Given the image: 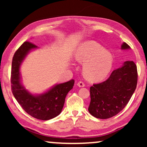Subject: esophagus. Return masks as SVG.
Instances as JSON below:
<instances>
[{
    "instance_id": "esophagus-1",
    "label": "esophagus",
    "mask_w": 147,
    "mask_h": 147,
    "mask_svg": "<svg viewBox=\"0 0 147 147\" xmlns=\"http://www.w3.org/2000/svg\"><path fill=\"white\" fill-rule=\"evenodd\" d=\"M77 85H78V86H79V87H80V88H83L85 86V84H84V82H79L77 84Z\"/></svg>"
}]
</instances>
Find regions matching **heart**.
I'll return each mask as SVG.
<instances>
[{
    "instance_id": "heart-1",
    "label": "heart",
    "mask_w": 147,
    "mask_h": 147,
    "mask_svg": "<svg viewBox=\"0 0 147 147\" xmlns=\"http://www.w3.org/2000/svg\"><path fill=\"white\" fill-rule=\"evenodd\" d=\"M75 59L84 63V75L92 81H100L107 77L113 65L112 54L94 41L82 43L76 50Z\"/></svg>"
}]
</instances>
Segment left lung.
I'll use <instances>...</instances> for the list:
<instances>
[{
    "label": "left lung",
    "instance_id": "obj_1",
    "mask_svg": "<svg viewBox=\"0 0 147 147\" xmlns=\"http://www.w3.org/2000/svg\"><path fill=\"white\" fill-rule=\"evenodd\" d=\"M121 49L128 50L130 47L123 42ZM137 78L136 64L132 61H126L121 67L114 69L106 81L94 84L90 88V114L100 119H106L119 113L135 91Z\"/></svg>",
    "mask_w": 147,
    "mask_h": 147
}]
</instances>
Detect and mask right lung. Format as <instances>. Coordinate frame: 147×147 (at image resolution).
Returning a JSON list of instances; mask_svg holds the SVG:
<instances>
[{"mask_svg": "<svg viewBox=\"0 0 147 147\" xmlns=\"http://www.w3.org/2000/svg\"><path fill=\"white\" fill-rule=\"evenodd\" d=\"M37 46L26 41L15 52L12 61L11 87L14 97L23 110L33 117L48 120L56 117L63 109L66 96L73 88L74 80L56 84L41 94H33L22 84L20 69L24 59Z\"/></svg>", "mask_w": 147, "mask_h": 147, "instance_id": "add662e5", "label": "right lung"}]
</instances>
